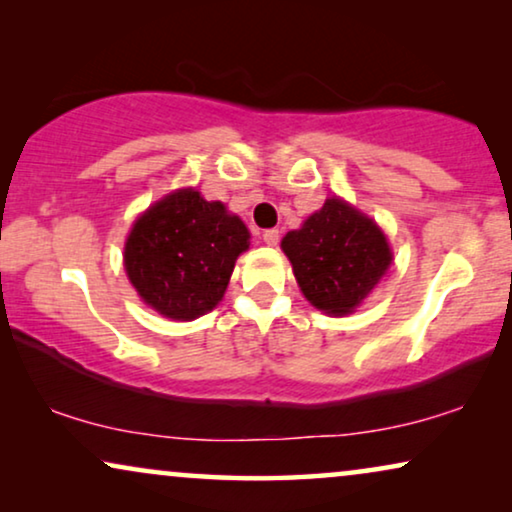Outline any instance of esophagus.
Segmentation results:
<instances>
[{
	"label": "esophagus",
	"instance_id": "obj_1",
	"mask_svg": "<svg viewBox=\"0 0 512 512\" xmlns=\"http://www.w3.org/2000/svg\"><path fill=\"white\" fill-rule=\"evenodd\" d=\"M263 242L268 244V247H277V244H279V230H277V228L265 230V233H263Z\"/></svg>",
	"mask_w": 512,
	"mask_h": 512
}]
</instances>
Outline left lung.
<instances>
[{"label": "left lung", "mask_w": 512, "mask_h": 512, "mask_svg": "<svg viewBox=\"0 0 512 512\" xmlns=\"http://www.w3.org/2000/svg\"><path fill=\"white\" fill-rule=\"evenodd\" d=\"M282 251L303 296L335 317L354 312L394 258L382 228L338 195L307 216L298 230H289Z\"/></svg>", "instance_id": "1"}]
</instances>
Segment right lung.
Returning <instances> with one entry per match:
<instances>
[{"label": "right lung", "instance_id": "add662e5", "mask_svg": "<svg viewBox=\"0 0 512 512\" xmlns=\"http://www.w3.org/2000/svg\"><path fill=\"white\" fill-rule=\"evenodd\" d=\"M249 237L223 202L179 188L132 223L123 265L146 305L167 319L191 321L219 305Z\"/></svg>", "mask_w": 512, "mask_h": 512}]
</instances>
